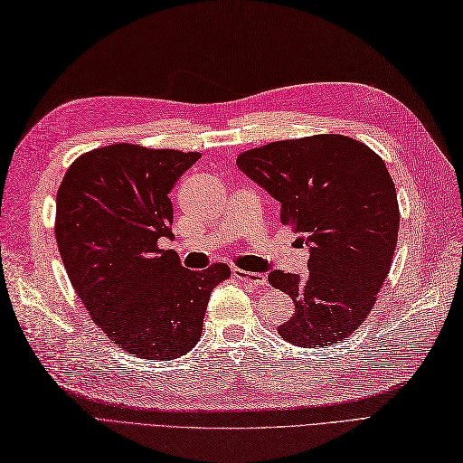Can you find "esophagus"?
Wrapping results in <instances>:
<instances>
[{"label": "esophagus", "mask_w": 463, "mask_h": 463, "mask_svg": "<svg viewBox=\"0 0 463 463\" xmlns=\"http://www.w3.org/2000/svg\"><path fill=\"white\" fill-rule=\"evenodd\" d=\"M232 275L240 280H245L253 287H265L267 285V277L263 273H253V270H243V269H233Z\"/></svg>", "instance_id": "esophagus-1"}]
</instances>
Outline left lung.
<instances>
[{
	"mask_svg": "<svg viewBox=\"0 0 463 463\" xmlns=\"http://www.w3.org/2000/svg\"><path fill=\"white\" fill-rule=\"evenodd\" d=\"M240 171L280 202V222L310 247L308 275L270 270L295 300L279 334L298 347L340 344L373 308L399 235V202L381 156L345 135L275 141L238 156Z\"/></svg>",
	"mask_w": 463,
	"mask_h": 463,
	"instance_id": "left-lung-1",
	"label": "left lung"
}]
</instances>
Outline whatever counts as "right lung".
<instances>
[{"mask_svg": "<svg viewBox=\"0 0 463 463\" xmlns=\"http://www.w3.org/2000/svg\"><path fill=\"white\" fill-rule=\"evenodd\" d=\"M200 153L116 143L84 153L56 193L54 235L66 273L111 342L141 359L168 362L196 345L210 292L230 267L180 265L173 202L180 175Z\"/></svg>", "mask_w": 463, "mask_h": 463, "instance_id": "add662e5", "label": "right lung"}]
</instances>
